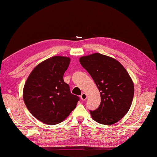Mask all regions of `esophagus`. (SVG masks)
I'll return each mask as SVG.
<instances>
[{
	"label": "esophagus",
	"instance_id": "1",
	"mask_svg": "<svg viewBox=\"0 0 157 157\" xmlns=\"http://www.w3.org/2000/svg\"><path fill=\"white\" fill-rule=\"evenodd\" d=\"M86 98H87V96H86V94H85V93H82V95H80V98H81V100H85L86 99Z\"/></svg>",
	"mask_w": 157,
	"mask_h": 157
}]
</instances>
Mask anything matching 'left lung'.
<instances>
[{
    "label": "left lung",
    "instance_id": "1",
    "mask_svg": "<svg viewBox=\"0 0 157 157\" xmlns=\"http://www.w3.org/2000/svg\"><path fill=\"white\" fill-rule=\"evenodd\" d=\"M79 62L100 93V106L90 111L93 119L102 124L117 123L128 112L134 98V84L128 73L118 61L100 53L82 57Z\"/></svg>",
    "mask_w": 157,
    "mask_h": 157
}]
</instances>
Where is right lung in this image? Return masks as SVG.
Segmentation results:
<instances>
[{
  "label": "right lung",
  "mask_w": 157,
  "mask_h": 157,
  "mask_svg": "<svg viewBox=\"0 0 157 157\" xmlns=\"http://www.w3.org/2000/svg\"><path fill=\"white\" fill-rule=\"evenodd\" d=\"M70 58L55 56L37 65L26 80L23 100L32 115L54 125L67 118L79 100L63 81Z\"/></svg>",
  "instance_id": "add662e5"
}]
</instances>
